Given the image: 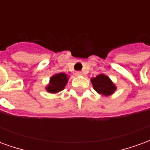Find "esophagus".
<instances>
[{
  "label": "esophagus",
  "instance_id": "34e87169",
  "mask_svg": "<svg viewBox=\"0 0 150 150\" xmlns=\"http://www.w3.org/2000/svg\"><path fill=\"white\" fill-rule=\"evenodd\" d=\"M75 76H81V75H83V73H82L81 71H76L75 73Z\"/></svg>",
  "mask_w": 150,
  "mask_h": 150
}]
</instances>
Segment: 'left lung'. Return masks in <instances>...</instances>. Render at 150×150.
<instances>
[{"label":"left lung","instance_id":"8db88e82","mask_svg":"<svg viewBox=\"0 0 150 150\" xmlns=\"http://www.w3.org/2000/svg\"><path fill=\"white\" fill-rule=\"evenodd\" d=\"M91 81L95 90L102 96H110L116 91V87L115 84L107 75L104 74H100L96 77L92 78Z\"/></svg>","mask_w":150,"mask_h":150}]
</instances>
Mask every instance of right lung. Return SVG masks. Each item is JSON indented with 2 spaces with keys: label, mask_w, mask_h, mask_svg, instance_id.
Returning a JSON list of instances; mask_svg holds the SVG:
<instances>
[{
  "label": "right lung",
  "mask_w": 150,
  "mask_h": 150,
  "mask_svg": "<svg viewBox=\"0 0 150 150\" xmlns=\"http://www.w3.org/2000/svg\"><path fill=\"white\" fill-rule=\"evenodd\" d=\"M68 82V77L64 73H59L53 75L50 79V83L46 86V91L50 93H57L65 88Z\"/></svg>",
  "instance_id": "right-lung-1"
}]
</instances>
